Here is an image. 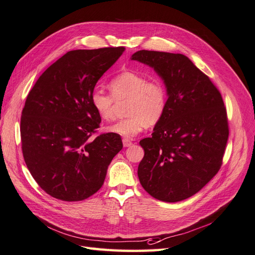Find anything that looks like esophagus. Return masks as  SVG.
Here are the masks:
<instances>
[{
	"label": "esophagus",
	"mask_w": 255,
	"mask_h": 255,
	"mask_svg": "<svg viewBox=\"0 0 255 255\" xmlns=\"http://www.w3.org/2000/svg\"><path fill=\"white\" fill-rule=\"evenodd\" d=\"M123 145H124V147H129L132 145V142H131L128 138H123Z\"/></svg>",
	"instance_id": "34e87169"
}]
</instances>
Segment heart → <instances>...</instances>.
Masks as SVG:
<instances>
[{"label": "heart", "mask_w": 255, "mask_h": 255, "mask_svg": "<svg viewBox=\"0 0 255 255\" xmlns=\"http://www.w3.org/2000/svg\"><path fill=\"white\" fill-rule=\"evenodd\" d=\"M111 93L94 89L90 101L95 112L103 120H110L117 102L128 101V117L106 126V131L132 138L147 126H154L165 114L168 101L167 87L159 77H147L141 73L126 70L109 81Z\"/></svg>", "instance_id": "obj_1"}]
</instances>
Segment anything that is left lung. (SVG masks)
I'll list each match as a JSON object with an SVG mask.
<instances>
[{
    "instance_id": "obj_1",
    "label": "left lung",
    "mask_w": 255,
    "mask_h": 255,
    "mask_svg": "<svg viewBox=\"0 0 255 255\" xmlns=\"http://www.w3.org/2000/svg\"><path fill=\"white\" fill-rule=\"evenodd\" d=\"M132 60L158 73L168 91L165 114L151 137L137 176L153 198L177 202L198 193L223 164L229 137L227 109L209 76L182 54L137 51Z\"/></svg>"
}]
</instances>
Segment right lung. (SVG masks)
Returning <instances> with one entry per match:
<instances>
[{
	"label": "right lung",
	"mask_w": 255,
	"mask_h": 255,
	"mask_svg": "<svg viewBox=\"0 0 255 255\" xmlns=\"http://www.w3.org/2000/svg\"><path fill=\"white\" fill-rule=\"evenodd\" d=\"M124 51H70L42 73L27 95L20 125L24 161L38 185L56 199L80 201L95 194L123 148L118 134L94 136L102 119L90 97Z\"/></svg>",
	"instance_id": "add662e5"
}]
</instances>
